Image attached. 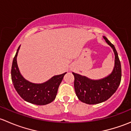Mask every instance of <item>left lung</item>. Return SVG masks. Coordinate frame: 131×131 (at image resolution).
I'll use <instances>...</instances> for the list:
<instances>
[{
    "label": "left lung",
    "mask_w": 131,
    "mask_h": 131,
    "mask_svg": "<svg viewBox=\"0 0 131 131\" xmlns=\"http://www.w3.org/2000/svg\"><path fill=\"white\" fill-rule=\"evenodd\" d=\"M103 38L113 49L115 54V67L112 73L100 80H91L85 76L72 73L75 77L74 88L76 95L80 101L89 105L106 101L115 92L121 84L122 70L118 53L113 44L106 37Z\"/></svg>",
    "instance_id": "8db88e82"
}]
</instances>
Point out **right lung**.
Masks as SVG:
<instances>
[{
  "label": "right lung",
  "mask_w": 131,
  "mask_h": 131,
  "mask_svg": "<svg viewBox=\"0 0 131 131\" xmlns=\"http://www.w3.org/2000/svg\"><path fill=\"white\" fill-rule=\"evenodd\" d=\"M19 47L20 46L13 59L11 68V79L16 91L25 101L30 103L37 105L50 103L56 98L58 88L66 73L55 75L42 84H34L28 81L21 75L17 64Z\"/></svg>",
  "instance_id": "add662e5"
}]
</instances>
